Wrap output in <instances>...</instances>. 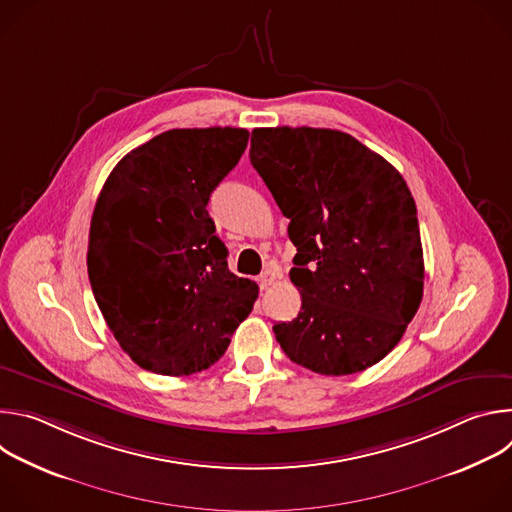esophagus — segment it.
Listing matches in <instances>:
<instances>
[{
  "instance_id": "esophagus-1",
  "label": "esophagus",
  "mask_w": 512,
  "mask_h": 512,
  "mask_svg": "<svg viewBox=\"0 0 512 512\" xmlns=\"http://www.w3.org/2000/svg\"><path fill=\"white\" fill-rule=\"evenodd\" d=\"M275 279H277V273H275L273 269H265V271L259 275V285H261V289L273 285Z\"/></svg>"
}]
</instances>
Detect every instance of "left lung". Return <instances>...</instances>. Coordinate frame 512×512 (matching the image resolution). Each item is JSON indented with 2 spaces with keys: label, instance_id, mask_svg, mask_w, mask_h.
Listing matches in <instances>:
<instances>
[{
  "label": "left lung",
  "instance_id": "1",
  "mask_svg": "<svg viewBox=\"0 0 512 512\" xmlns=\"http://www.w3.org/2000/svg\"><path fill=\"white\" fill-rule=\"evenodd\" d=\"M249 158L298 247L289 279L302 310L273 326L279 346L328 377L373 367L423 298L417 208L403 176L336 129L259 127Z\"/></svg>",
  "mask_w": 512,
  "mask_h": 512
}]
</instances>
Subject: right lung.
I'll use <instances>...</instances> for the list:
<instances>
[{
    "mask_svg": "<svg viewBox=\"0 0 512 512\" xmlns=\"http://www.w3.org/2000/svg\"><path fill=\"white\" fill-rule=\"evenodd\" d=\"M247 141L241 127L164 131L131 150L97 198L91 287L115 340L145 371L208 369L253 310L259 287L229 269L206 210Z\"/></svg>",
    "mask_w": 512,
    "mask_h": 512,
    "instance_id": "obj_1",
    "label": "right lung"
}]
</instances>
